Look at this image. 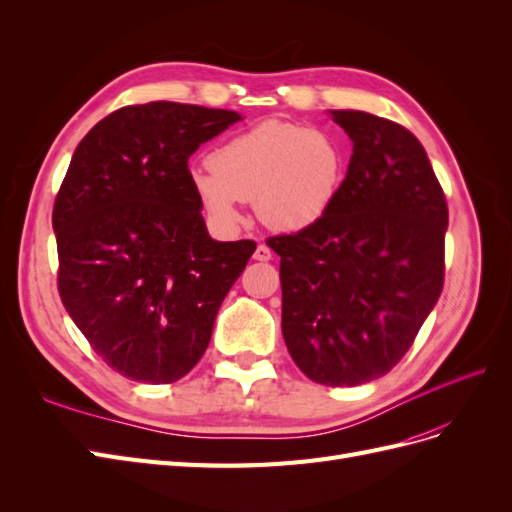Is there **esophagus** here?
<instances>
[{
  "mask_svg": "<svg viewBox=\"0 0 512 512\" xmlns=\"http://www.w3.org/2000/svg\"><path fill=\"white\" fill-rule=\"evenodd\" d=\"M254 258L260 260V262H267V260H271V250H269V247H267L265 243H260V245L256 247Z\"/></svg>",
  "mask_w": 512,
  "mask_h": 512,
  "instance_id": "obj_1",
  "label": "esophagus"
}]
</instances>
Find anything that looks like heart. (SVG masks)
Returning <instances> with one entry per match:
<instances>
[{
  "instance_id": "1",
  "label": "heart",
  "mask_w": 512,
  "mask_h": 512,
  "mask_svg": "<svg viewBox=\"0 0 512 512\" xmlns=\"http://www.w3.org/2000/svg\"><path fill=\"white\" fill-rule=\"evenodd\" d=\"M344 173V149L331 134L265 121L215 147L209 168L192 170V185L224 228L237 226L241 205L254 200L267 226L301 230L331 209Z\"/></svg>"
}]
</instances>
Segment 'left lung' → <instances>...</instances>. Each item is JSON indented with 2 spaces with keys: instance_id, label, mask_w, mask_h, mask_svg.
Returning a JSON list of instances; mask_svg holds the SVG:
<instances>
[{
  "instance_id": "obj_1",
  "label": "left lung",
  "mask_w": 512,
  "mask_h": 512,
  "mask_svg": "<svg viewBox=\"0 0 512 512\" xmlns=\"http://www.w3.org/2000/svg\"><path fill=\"white\" fill-rule=\"evenodd\" d=\"M352 138L346 179L312 226L275 235L282 333L324 386L376 380L404 359L444 286L448 207L418 138L363 111H331Z\"/></svg>"
}]
</instances>
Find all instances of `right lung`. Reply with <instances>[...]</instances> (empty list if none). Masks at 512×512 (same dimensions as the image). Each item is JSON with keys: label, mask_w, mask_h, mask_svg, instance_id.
<instances>
[{"label": "right lung", "mask_w": 512, "mask_h": 512, "mask_svg": "<svg viewBox=\"0 0 512 512\" xmlns=\"http://www.w3.org/2000/svg\"><path fill=\"white\" fill-rule=\"evenodd\" d=\"M241 117L179 102L123 106L76 147L53 207L57 290L102 361L170 384L205 354L256 243L207 235L188 160Z\"/></svg>", "instance_id": "right-lung-1"}]
</instances>
